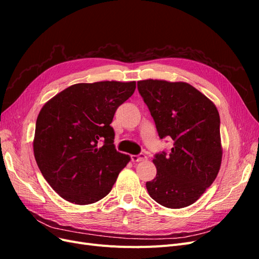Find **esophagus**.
<instances>
[{
	"label": "esophagus",
	"mask_w": 259,
	"mask_h": 259,
	"mask_svg": "<svg viewBox=\"0 0 259 259\" xmlns=\"http://www.w3.org/2000/svg\"><path fill=\"white\" fill-rule=\"evenodd\" d=\"M131 159L133 162H140V161H146L147 155L144 153H140L137 155H131Z\"/></svg>",
	"instance_id": "esophagus-1"
}]
</instances>
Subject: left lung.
Masks as SVG:
<instances>
[{
  "label": "left lung",
  "mask_w": 259,
  "mask_h": 259,
  "mask_svg": "<svg viewBox=\"0 0 259 259\" xmlns=\"http://www.w3.org/2000/svg\"><path fill=\"white\" fill-rule=\"evenodd\" d=\"M139 94L153 117L160 138L173 139L169 153L155 154L156 175L146 187L149 195L168 208L197 201L221 168V119L216 106L186 82L143 80Z\"/></svg>",
  "instance_id": "left-lung-1"
}]
</instances>
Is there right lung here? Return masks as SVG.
I'll return each mask as SVG.
<instances>
[{"mask_svg":"<svg viewBox=\"0 0 259 259\" xmlns=\"http://www.w3.org/2000/svg\"><path fill=\"white\" fill-rule=\"evenodd\" d=\"M135 89V81L77 83L41 109L34 158L46 182L62 199L88 205L111 191L131 158L116 151L110 124L116 109Z\"/></svg>","mask_w":259,"mask_h":259,"instance_id":"obj_1","label":"right lung"}]
</instances>
